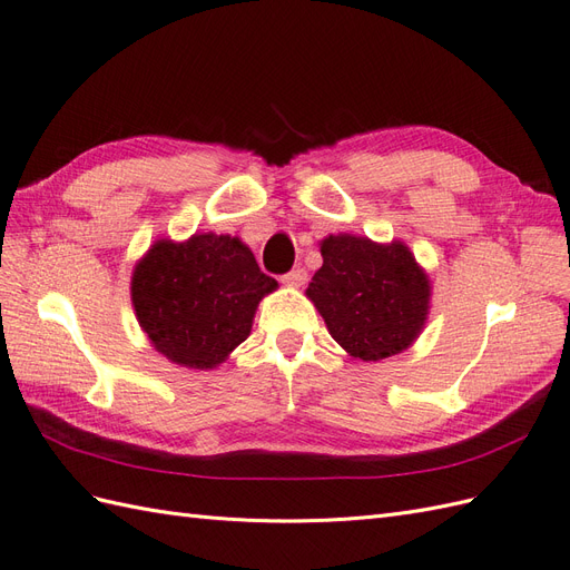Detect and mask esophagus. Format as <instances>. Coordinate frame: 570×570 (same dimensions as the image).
Returning a JSON list of instances; mask_svg holds the SVG:
<instances>
[{
  "mask_svg": "<svg viewBox=\"0 0 570 570\" xmlns=\"http://www.w3.org/2000/svg\"><path fill=\"white\" fill-rule=\"evenodd\" d=\"M283 283L289 287H299L306 283V271L304 268H292L289 273L283 275Z\"/></svg>",
  "mask_w": 570,
  "mask_h": 570,
  "instance_id": "obj_1",
  "label": "esophagus"
}]
</instances>
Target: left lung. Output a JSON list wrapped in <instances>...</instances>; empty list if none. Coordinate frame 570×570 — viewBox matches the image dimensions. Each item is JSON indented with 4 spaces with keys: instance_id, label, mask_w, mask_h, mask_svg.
<instances>
[{
    "instance_id": "1",
    "label": "left lung",
    "mask_w": 570,
    "mask_h": 570,
    "mask_svg": "<svg viewBox=\"0 0 570 570\" xmlns=\"http://www.w3.org/2000/svg\"><path fill=\"white\" fill-rule=\"evenodd\" d=\"M306 295L342 350L361 361L404 352L428 316V275L402 243L331 235Z\"/></svg>"
}]
</instances>
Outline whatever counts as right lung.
Masks as SVG:
<instances>
[{
	"label": "right lung",
	"mask_w": 570,
	"mask_h": 570,
	"mask_svg": "<svg viewBox=\"0 0 570 570\" xmlns=\"http://www.w3.org/2000/svg\"><path fill=\"white\" fill-rule=\"evenodd\" d=\"M275 287L237 237L202 233L183 245L159 239L135 266L130 292L157 352L204 371L247 340L258 302Z\"/></svg>",
	"instance_id": "right-lung-1"
}]
</instances>
